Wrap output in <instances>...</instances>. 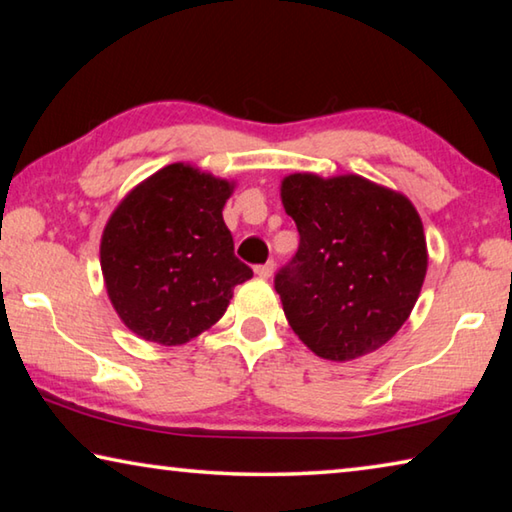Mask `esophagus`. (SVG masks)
I'll use <instances>...</instances> for the list:
<instances>
[{
  "label": "esophagus",
  "instance_id": "34e87169",
  "mask_svg": "<svg viewBox=\"0 0 512 512\" xmlns=\"http://www.w3.org/2000/svg\"><path fill=\"white\" fill-rule=\"evenodd\" d=\"M255 273H257L259 277H271V275H273V262H266V264L255 266Z\"/></svg>",
  "mask_w": 512,
  "mask_h": 512
}]
</instances>
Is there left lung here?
<instances>
[{"instance_id":"obj_1","label":"left lung","mask_w":512,"mask_h":512,"mask_svg":"<svg viewBox=\"0 0 512 512\" xmlns=\"http://www.w3.org/2000/svg\"><path fill=\"white\" fill-rule=\"evenodd\" d=\"M280 192L300 235L298 253L275 275L291 329L329 361L375 352L409 318L427 275L418 212L352 173H291Z\"/></svg>"}]
</instances>
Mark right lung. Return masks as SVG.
Instances as JSON below:
<instances>
[{
	"label": "right lung",
	"instance_id": "add662e5",
	"mask_svg": "<svg viewBox=\"0 0 512 512\" xmlns=\"http://www.w3.org/2000/svg\"><path fill=\"white\" fill-rule=\"evenodd\" d=\"M232 183L176 162L137 185L106 223L101 271L112 307L144 341L183 345L210 329L253 277L223 221Z\"/></svg>",
	"mask_w": 512,
	"mask_h": 512
}]
</instances>
